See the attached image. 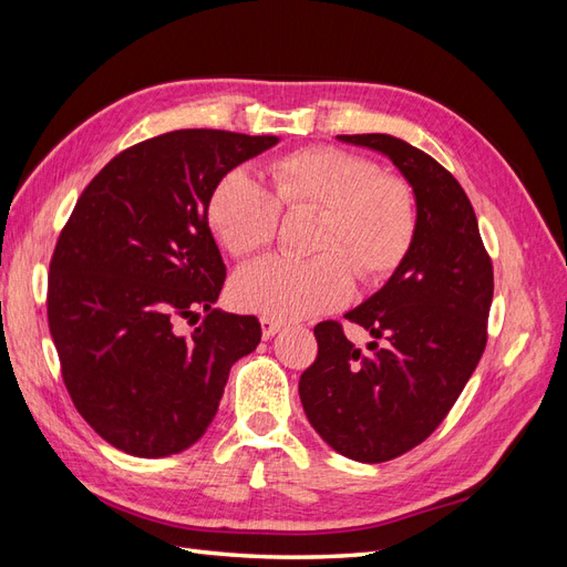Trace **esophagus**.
Instances as JSON below:
<instances>
[{
  "instance_id": "1",
  "label": "esophagus",
  "mask_w": 567,
  "mask_h": 567,
  "mask_svg": "<svg viewBox=\"0 0 567 567\" xmlns=\"http://www.w3.org/2000/svg\"><path fill=\"white\" fill-rule=\"evenodd\" d=\"M260 326H262V336L265 338H271V336H277L279 331H281V321H277V319H271V317H262L260 319Z\"/></svg>"
}]
</instances>
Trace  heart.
<instances>
[{
	"instance_id": "heart-1",
	"label": "heart",
	"mask_w": 567,
	"mask_h": 567,
	"mask_svg": "<svg viewBox=\"0 0 567 567\" xmlns=\"http://www.w3.org/2000/svg\"><path fill=\"white\" fill-rule=\"evenodd\" d=\"M271 192L248 169L221 177L208 203V221L229 255L248 257L271 246L286 213H319L312 260L267 257L236 271L234 302L241 310L302 319L338 310L354 277L371 286L390 279L414 250L419 198L404 177L336 146L302 148L269 165Z\"/></svg>"
}]
</instances>
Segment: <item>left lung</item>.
<instances>
[{
	"instance_id": "8db88e82",
	"label": "left lung",
	"mask_w": 567,
	"mask_h": 567,
	"mask_svg": "<svg viewBox=\"0 0 567 567\" xmlns=\"http://www.w3.org/2000/svg\"><path fill=\"white\" fill-rule=\"evenodd\" d=\"M381 151L419 198V234L406 262L346 315L373 340L354 348L340 321L315 326L317 359L300 375L315 431L354 461L414 450L450 414L487 346L492 260L473 205L435 158L390 134H340Z\"/></svg>"
}]
</instances>
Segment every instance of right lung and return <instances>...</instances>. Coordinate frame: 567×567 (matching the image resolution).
Segmentation results:
<instances>
[{
  "label": "right lung",
  "mask_w": 567,
  "mask_h": 567,
  "mask_svg": "<svg viewBox=\"0 0 567 567\" xmlns=\"http://www.w3.org/2000/svg\"><path fill=\"white\" fill-rule=\"evenodd\" d=\"M279 136L175 130L125 148L87 184L49 262L47 319L68 394L115 450L161 458L208 431L236 359L262 338L215 307L227 267L208 203ZM204 319L184 337L182 318Z\"/></svg>",
  "instance_id": "obj_1"
}]
</instances>
